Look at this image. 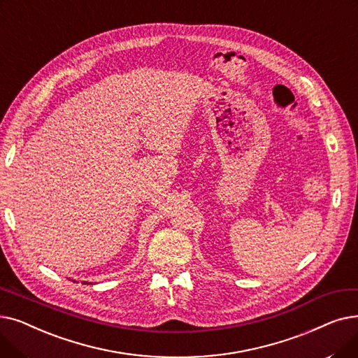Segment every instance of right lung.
<instances>
[{
  "mask_svg": "<svg viewBox=\"0 0 358 358\" xmlns=\"http://www.w3.org/2000/svg\"><path fill=\"white\" fill-rule=\"evenodd\" d=\"M84 284H86V282H84Z\"/></svg>",
  "mask_w": 358,
  "mask_h": 358,
  "instance_id": "1",
  "label": "right lung"
}]
</instances>
